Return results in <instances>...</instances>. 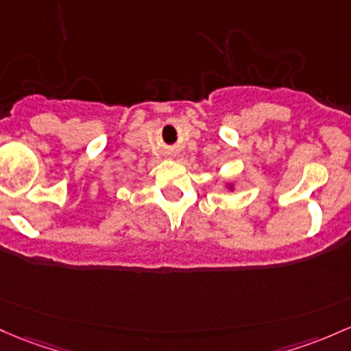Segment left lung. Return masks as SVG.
Segmentation results:
<instances>
[{"label":"left lung","mask_w":351,"mask_h":351,"mask_svg":"<svg viewBox=\"0 0 351 351\" xmlns=\"http://www.w3.org/2000/svg\"><path fill=\"white\" fill-rule=\"evenodd\" d=\"M225 186H226V188H228V190H230V191H233V190H234V184H233L232 182H226V183H225Z\"/></svg>","instance_id":"left-lung-1"}]
</instances>
